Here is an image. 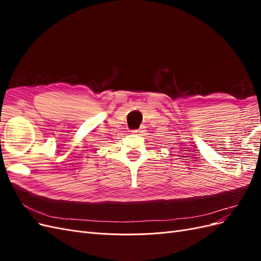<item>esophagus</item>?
<instances>
[{
	"instance_id": "esophagus-1",
	"label": "esophagus",
	"mask_w": 261,
	"mask_h": 261,
	"mask_svg": "<svg viewBox=\"0 0 261 261\" xmlns=\"http://www.w3.org/2000/svg\"><path fill=\"white\" fill-rule=\"evenodd\" d=\"M144 127H140L139 129H136V130H133V133L134 134H137V135H144V133H145V130L143 129Z\"/></svg>"
}]
</instances>
